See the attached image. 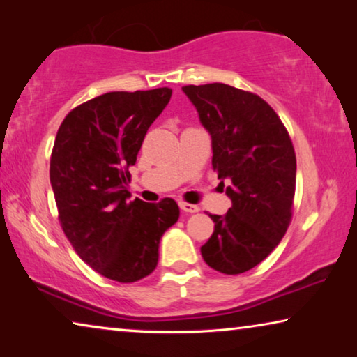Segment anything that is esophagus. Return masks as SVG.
<instances>
[{"instance_id":"34e87169","label":"esophagus","mask_w":357,"mask_h":357,"mask_svg":"<svg viewBox=\"0 0 357 357\" xmlns=\"http://www.w3.org/2000/svg\"><path fill=\"white\" fill-rule=\"evenodd\" d=\"M180 204V209H182V211H185V213H198L199 211V208L197 206V204H190V203H185V202H180L178 203Z\"/></svg>"}]
</instances>
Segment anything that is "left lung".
I'll list each match as a JSON object with an SVG mask.
<instances>
[{"label":"left lung","mask_w":357,"mask_h":357,"mask_svg":"<svg viewBox=\"0 0 357 357\" xmlns=\"http://www.w3.org/2000/svg\"><path fill=\"white\" fill-rule=\"evenodd\" d=\"M211 136L213 169L227 183L232 206L209 214L214 232L203 260L224 275H241L278 247L292 216L296 154L287 130L261 97L214 82L182 87Z\"/></svg>","instance_id":"left-lung-1"}]
</instances>
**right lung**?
Here are the masks:
<instances>
[{
	"label": "right lung",
	"instance_id": "1",
	"mask_svg": "<svg viewBox=\"0 0 357 357\" xmlns=\"http://www.w3.org/2000/svg\"><path fill=\"white\" fill-rule=\"evenodd\" d=\"M172 89L107 92L73 109L58 130L50 182L68 241L102 276L135 282L158 266L159 242L177 222L172 198L130 202V165Z\"/></svg>",
	"mask_w": 357,
	"mask_h": 357
}]
</instances>
